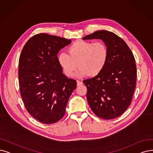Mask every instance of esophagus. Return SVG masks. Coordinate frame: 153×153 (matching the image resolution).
<instances>
[{
  "label": "esophagus",
  "mask_w": 153,
  "mask_h": 153,
  "mask_svg": "<svg viewBox=\"0 0 153 153\" xmlns=\"http://www.w3.org/2000/svg\"><path fill=\"white\" fill-rule=\"evenodd\" d=\"M76 82H77V86H78V87L82 86V85L83 84L82 82H80V81H79V80H77Z\"/></svg>",
  "instance_id": "obj_1"
}]
</instances>
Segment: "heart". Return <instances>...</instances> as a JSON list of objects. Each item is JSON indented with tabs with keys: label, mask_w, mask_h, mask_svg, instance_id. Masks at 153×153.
<instances>
[{
	"label": "heart",
	"mask_w": 153,
	"mask_h": 153,
	"mask_svg": "<svg viewBox=\"0 0 153 153\" xmlns=\"http://www.w3.org/2000/svg\"><path fill=\"white\" fill-rule=\"evenodd\" d=\"M108 58V48L104 42L79 40L68 47V53L59 54L57 59L67 76H72L78 66L76 76L84 77L99 75L105 67Z\"/></svg>",
	"instance_id": "obj_1"
}]
</instances>
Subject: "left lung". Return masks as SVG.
Wrapping results in <instances>:
<instances>
[{
  "label": "left lung",
  "mask_w": 153,
  "mask_h": 153,
  "mask_svg": "<svg viewBox=\"0 0 153 153\" xmlns=\"http://www.w3.org/2000/svg\"><path fill=\"white\" fill-rule=\"evenodd\" d=\"M101 39L107 46L108 58L99 75L83 81L87 88L88 104L98 117L113 119L131 104L136 83V65L126 42L106 30L88 34L82 39Z\"/></svg>",
  "instance_id": "8db88e82"
}]
</instances>
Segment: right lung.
I'll return each instance as SVG.
<instances>
[{
    "label": "right lung",
    "instance_id": "obj_1",
    "mask_svg": "<svg viewBox=\"0 0 153 153\" xmlns=\"http://www.w3.org/2000/svg\"><path fill=\"white\" fill-rule=\"evenodd\" d=\"M70 39L45 33L34 35L24 45L19 61L20 91L34 118L46 124L62 119L73 91L74 79L63 73L57 55Z\"/></svg>",
    "mask_w": 153,
    "mask_h": 153
}]
</instances>
